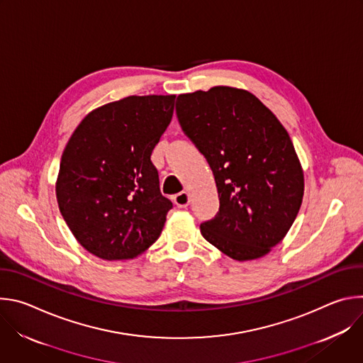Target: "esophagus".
<instances>
[{
  "label": "esophagus",
  "instance_id": "esophagus-1",
  "mask_svg": "<svg viewBox=\"0 0 363 363\" xmlns=\"http://www.w3.org/2000/svg\"><path fill=\"white\" fill-rule=\"evenodd\" d=\"M189 201H191V198L186 191H182L174 196V202L178 208H186V206L189 205Z\"/></svg>",
  "mask_w": 363,
  "mask_h": 363
}]
</instances>
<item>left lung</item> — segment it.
I'll list each match as a JSON object with an SVG mask.
<instances>
[{
  "mask_svg": "<svg viewBox=\"0 0 363 363\" xmlns=\"http://www.w3.org/2000/svg\"><path fill=\"white\" fill-rule=\"evenodd\" d=\"M177 115L217 184L220 211L201 224L202 237L237 262L269 254L293 225L304 194L287 130L252 93L230 86L179 94Z\"/></svg>",
  "mask_w": 363,
  "mask_h": 363,
  "instance_id": "8db88e82",
  "label": "left lung"
}]
</instances>
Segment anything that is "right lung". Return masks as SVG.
Masks as SVG:
<instances>
[{
    "instance_id": "add662e5",
    "label": "right lung",
    "mask_w": 363,
    "mask_h": 363,
    "mask_svg": "<svg viewBox=\"0 0 363 363\" xmlns=\"http://www.w3.org/2000/svg\"><path fill=\"white\" fill-rule=\"evenodd\" d=\"M175 94L128 96L96 108L70 136L56 181L76 240L103 260H132L158 240L172 202L152 150L171 123Z\"/></svg>"
}]
</instances>
